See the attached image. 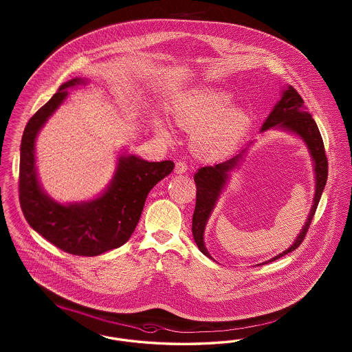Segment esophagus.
<instances>
[{"label":"esophagus","instance_id":"1","mask_svg":"<svg viewBox=\"0 0 352 352\" xmlns=\"http://www.w3.org/2000/svg\"><path fill=\"white\" fill-rule=\"evenodd\" d=\"M174 171L177 173V174H184V173H186L187 171V165L184 164V162H177L175 164V168H174Z\"/></svg>","mask_w":352,"mask_h":352}]
</instances>
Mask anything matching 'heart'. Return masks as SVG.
Here are the masks:
<instances>
[{
	"instance_id": "heart-1",
	"label": "heart",
	"mask_w": 352,
	"mask_h": 352,
	"mask_svg": "<svg viewBox=\"0 0 352 352\" xmlns=\"http://www.w3.org/2000/svg\"><path fill=\"white\" fill-rule=\"evenodd\" d=\"M234 95L218 88H201L186 94L171 108L175 124L191 134L192 149L206 160L228 155L250 132L251 113L243 107H234ZM158 135L168 138L166 121L153 118Z\"/></svg>"
}]
</instances>
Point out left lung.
<instances>
[{"mask_svg":"<svg viewBox=\"0 0 352 352\" xmlns=\"http://www.w3.org/2000/svg\"><path fill=\"white\" fill-rule=\"evenodd\" d=\"M270 128L284 131L286 133L294 134L303 141V144L306 145L307 151L310 153L311 161H313L316 194L313 198L310 212L307 215V219H306L300 234L296 237L294 243L287 250H285L283 253L272 257L268 261L257 264L256 267L272 263V261L283 257L285 254L297 250L301 245L306 232L309 230V226L316 214V210L318 207L320 195L326 186L327 171H329L324 145H323L322 135L319 133L318 126L311 118V115L306 111L301 96L292 85L284 87L281 99L276 102L274 108L272 109L265 122L263 124L260 132L263 133ZM252 144H253V141H251L250 145ZM250 145L224 162H220L214 166H204V168H199L198 173L194 175V181L197 184V203H195V211L192 215V228L191 230H192V236H194V240H195L199 251L203 254H206L207 257H211V254L208 253L206 245H204L203 236H204L206 226H207L208 219L211 217V214L218 203L220 195L223 194L226 186L231 178V173L236 168H239Z\"/></svg>","mask_w":352,"mask_h":352,"instance_id":"left-lung-1","label":"left lung"}]
</instances>
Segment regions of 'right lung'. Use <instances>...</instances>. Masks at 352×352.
Instances as JSON below:
<instances>
[{
  "instance_id": "right-lung-1",
  "label": "right lung",
  "mask_w": 352,
  "mask_h": 352,
  "mask_svg": "<svg viewBox=\"0 0 352 352\" xmlns=\"http://www.w3.org/2000/svg\"><path fill=\"white\" fill-rule=\"evenodd\" d=\"M74 78L29 120L21 141L19 203L34 231L62 251L76 256H98L125 244L141 218L151 188L173 171L174 162H148L122 151L112 181L94 199L59 203L42 188L36 173V137L68 96V89L85 85Z\"/></svg>"
}]
</instances>
